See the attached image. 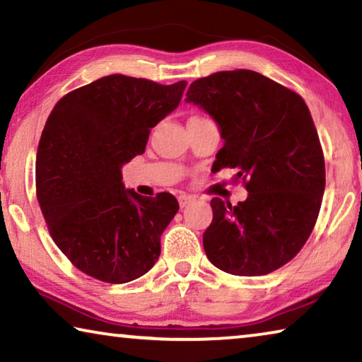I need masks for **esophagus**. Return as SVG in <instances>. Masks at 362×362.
Returning a JSON list of instances; mask_svg holds the SVG:
<instances>
[{"label":"esophagus","instance_id":"esophagus-1","mask_svg":"<svg viewBox=\"0 0 362 362\" xmlns=\"http://www.w3.org/2000/svg\"><path fill=\"white\" fill-rule=\"evenodd\" d=\"M194 201V198L192 194H180L179 196V204H180V209H183V207H187L188 204H192Z\"/></svg>","mask_w":362,"mask_h":362}]
</instances>
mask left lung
<instances>
[{"label":"left lung","mask_w":362,"mask_h":362,"mask_svg":"<svg viewBox=\"0 0 362 362\" xmlns=\"http://www.w3.org/2000/svg\"><path fill=\"white\" fill-rule=\"evenodd\" d=\"M187 103L218 126L212 169L236 168L247 198L211 201L203 246L212 265L262 276L297 255L313 231L326 187L324 156L302 97L252 70L218 71L189 84Z\"/></svg>","instance_id":"8db88e82"}]
</instances>
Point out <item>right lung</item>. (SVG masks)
<instances>
[{"mask_svg":"<svg viewBox=\"0 0 362 362\" xmlns=\"http://www.w3.org/2000/svg\"><path fill=\"white\" fill-rule=\"evenodd\" d=\"M185 81L103 76L52 108L36 155V196L54 243L95 279L124 284L151 269L179 211L170 193L137 194L121 169L179 107Z\"/></svg>","mask_w":362,"mask_h":362,"instance_id":"add662e5","label":"right lung"}]
</instances>
